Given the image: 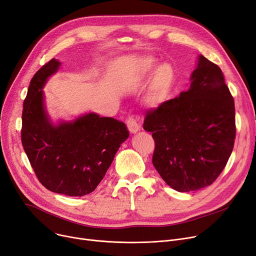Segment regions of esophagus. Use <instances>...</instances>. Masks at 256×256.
Returning <instances> with one entry per match:
<instances>
[{
  "label": "esophagus",
  "mask_w": 256,
  "mask_h": 256,
  "mask_svg": "<svg viewBox=\"0 0 256 256\" xmlns=\"http://www.w3.org/2000/svg\"><path fill=\"white\" fill-rule=\"evenodd\" d=\"M126 126L128 128V130L132 132V134H135L137 132L138 130H140L141 126L138 122V120L136 118H134L132 116H130L128 117L126 119Z\"/></svg>",
  "instance_id": "obj_1"
}]
</instances>
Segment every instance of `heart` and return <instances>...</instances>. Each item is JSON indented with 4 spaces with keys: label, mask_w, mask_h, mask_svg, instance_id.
<instances>
[{
    "label": "heart",
    "mask_w": 256,
    "mask_h": 256,
    "mask_svg": "<svg viewBox=\"0 0 256 256\" xmlns=\"http://www.w3.org/2000/svg\"><path fill=\"white\" fill-rule=\"evenodd\" d=\"M156 60L152 57L143 61V70L152 72L156 67ZM174 83V70L169 64H163L156 70L150 86L148 100L150 102L158 104L166 100L172 89Z\"/></svg>",
    "instance_id": "b5f03b06"
}]
</instances>
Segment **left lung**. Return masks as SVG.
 <instances>
[{
    "instance_id": "left-lung-1",
    "label": "left lung",
    "mask_w": 256,
    "mask_h": 256,
    "mask_svg": "<svg viewBox=\"0 0 256 256\" xmlns=\"http://www.w3.org/2000/svg\"><path fill=\"white\" fill-rule=\"evenodd\" d=\"M143 128L152 132V164L169 186L191 192L210 186L236 139L234 102L220 67L200 55L190 88L147 111Z\"/></svg>"
}]
</instances>
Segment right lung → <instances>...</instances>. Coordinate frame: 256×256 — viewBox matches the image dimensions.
I'll return each instance as SVG.
<instances>
[{
	"instance_id": "right-lung-1",
	"label": "right lung",
	"mask_w": 256,
	"mask_h": 256,
	"mask_svg": "<svg viewBox=\"0 0 256 256\" xmlns=\"http://www.w3.org/2000/svg\"><path fill=\"white\" fill-rule=\"evenodd\" d=\"M59 65L52 59L31 80L24 100L22 143L38 180L48 190L84 196L96 189L130 132L121 121L96 113L50 124L42 89Z\"/></svg>"
}]
</instances>
